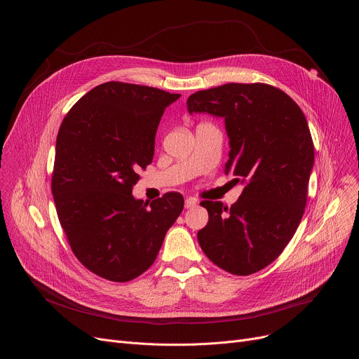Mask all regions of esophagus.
<instances>
[{"mask_svg":"<svg viewBox=\"0 0 359 359\" xmlns=\"http://www.w3.org/2000/svg\"><path fill=\"white\" fill-rule=\"evenodd\" d=\"M196 203H197V201H196L194 198H190V197H189V198H186V201H184V208H186V209H191V208L196 206Z\"/></svg>","mask_w":359,"mask_h":359,"instance_id":"esophagus-1","label":"esophagus"}]
</instances>
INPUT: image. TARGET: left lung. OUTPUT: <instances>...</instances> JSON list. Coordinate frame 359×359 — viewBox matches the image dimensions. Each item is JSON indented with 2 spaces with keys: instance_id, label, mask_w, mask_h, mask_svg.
I'll return each instance as SVG.
<instances>
[{
  "instance_id": "obj_1",
  "label": "left lung",
  "mask_w": 359,
  "mask_h": 359,
  "mask_svg": "<svg viewBox=\"0 0 359 359\" xmlns=\"http://www.w3.org/2000/svg\"><path fill=\"white\" fill-rule=\"evenodd\" d=\"M189 114L224 119L230 153L224 173L244 189L236 204L203 201L209 223L197 233L220 269L248 276L273 263L304 215L314 143L295 102L267 83H226L187 99Z\"/></svg>"
}]
</instances>
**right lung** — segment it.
<instances>
[{
    "label": "right lung",
    "mask_w": 359,
    "mask_h": 359,
    "mask_svg": "<svg viewBox=\"0 0 359 359\" xmlns=\"http://www.w3.org/2000/svg\"><path fill=\"white\" fill-rule=\"evenodd\" d=\"M180 97L158 88L105 82L83 95L57 136L53 194L76 259L96 276L126 283L155 263L183 210L180 193L135 198L151 163L165 109Z\"/></svg>",
    "instance_id": "1"
}]
</instances>
